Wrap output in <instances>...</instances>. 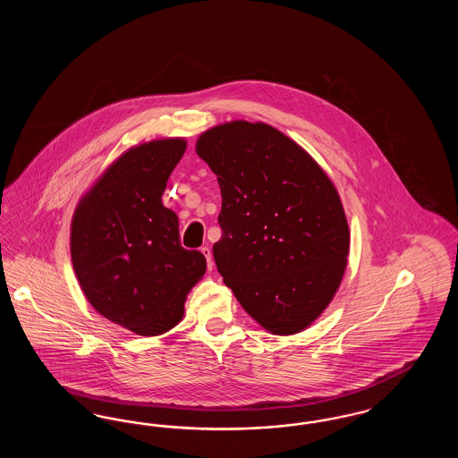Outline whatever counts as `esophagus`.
I'll list each match as a JSON object with an SVG mask.
<instances>
[{
  "mask_svg": "<svg viewBox=\"0 0 458 458\" xmlns=\"http://www.w3.org/2000/svg\"><path fill=\"white\" fill-rule=\"evenodd\" d=\"M200 252L204 254V258H206V261H208V271H213V266H215V262H213V254H211V249H209V247H202V249H200Z\"/></svg>",
  "mask_w": 458,
  "mask_h": 458,
  "instance_id": "obj_1",
  "label": "esophagus"
}]
</instances>
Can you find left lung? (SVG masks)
<instances>
[{"instance_id": "left-lung-1", "label": "left lung", "mask_w": 458, "mask_h": 458, "mask_svg": "<svg viewBox=\"0 0 458 458\" xmlns=\"http://www.w3.org/2000/svg\"><path fill=\"white\" fill-rule=\"evenodd\" d=\"M196 153L223 197L213 245L223 282L266 331H304L333 301L349 262V223L335 183L304 148L264 122L202 131Z\"/></svg>"}]
</instances>
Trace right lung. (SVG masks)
Masks as SVG:
<instances>
[{
	"instance_id": "1",
	"label": "right lung",
	"mask_w": 458,
	"mask_h": 458,
	"mask_svg": "<svg viewBox=\"0 0 458 458\" xmlns=\"http://www.w3.org/2000/svg\"><path fill=\"white\" fill-rule=\"evenodd\" d=\"M185 149L182 137L127 149L92 183L72 218V264L89 304L140 336L176 327L189 292L206 273V258L180 245L178 216L161 200Z\"/></svg>"
}]
</instances>
